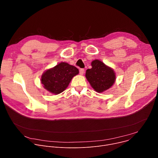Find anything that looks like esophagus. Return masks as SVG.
Listing matches in <instances>:
<instances>
[{
  "mask_svg": "<svg viewBox=\"0 0 158 158\" xmlns=\"http://www.w3.org/2000/svg\"><path fill=\"white\" fill-rule=\"evenodd\" d=\"M84 72H85V69H80V75H83L84 74Z\"/></svg>",
  "mask_w": 158,
  "mask_h": 158,
  "instance_id": "esophagus-1",
  "label": "esophagus"
}]
</instances>
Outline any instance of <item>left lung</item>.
<instances>
[{
  "label": "left lung",
  "mask_w": 158,
  "mask_h": 158,
  "mask_svg": "<svg viewBox=\"0 0 158 158\" xmlns=\"http://www.w3.org/2000/svg\"><path fill=\"white\" fill-rule=\"evenodd\" d=\"M91 66L92 68L87 69L85 73L91 87L99 93L110 89L116 80L114 69L98 59L94 60Z\"/></svg>",
  "instance_id": "left-lung-1"
}]
</instances>
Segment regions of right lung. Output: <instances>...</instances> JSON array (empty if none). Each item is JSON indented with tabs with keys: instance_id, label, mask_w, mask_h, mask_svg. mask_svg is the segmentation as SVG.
I'll use <instances>...</instances> for the list:
<instances>
[{
	"instance_id": "obj_1",
	"label": "right lung",
	"mask_w": 158,
	"mask_h": 158,
	"mask_svg": "<svg viewBox=\"0 0 158 158\" xmlns=\"http://www.w3.org/2000/svg\"><path fill=\"white\" fill-rule=\"evenodd\" d=\"M78 73V69L75 66L61 62L45 71L40 81L45 90L51 94L57 95L68 87L72 78Z\"/></svg>"
}]
</instances>
